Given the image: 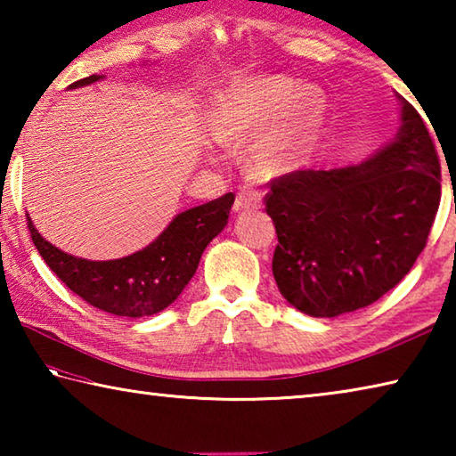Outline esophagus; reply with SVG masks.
I'll return each mask as SVG.
<instances>
[{
  "mask_svg": "<svg viewBox=\"0 0 456 456\" xmlns=\"http://www.w3.org/2000/svg\"><path fill=\"white\" fill-rule=\"evenodd\" d=\"M259 207H261V192L257 189L249 187V184H245V187H239L237 197H235V205H233L235 211L259 209Z\"/></svg>",
  "mask_w": 456,
  "mask_h": 456,
  "instance_id": "1",
  "label": "esophagus"
}]
</instances>
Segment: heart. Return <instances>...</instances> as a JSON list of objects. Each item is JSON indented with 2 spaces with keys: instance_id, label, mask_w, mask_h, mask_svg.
Instances as JSON below:
<instances>
[{
  "instance_id": "heart-1",
  "label": "heart",
  "mask_w": 456,
  "mask_h": 456,
  "mask_svg": "<svg viewBox=\"0 0 456 456\" xmlns=\"http://www.w3.org/2000/svg\"><path fill=\"white\" fill-rule=\"evenodd\" d=\"M283 107L284 118L262 134L266 122ZM322 108L320 90L302 88L296 92V82L281 76L257 78L243 84L221 108L213 130L217 141L229 146L243 144L260 132L262 134L256 135L245 152L247 168L257 176H275L289 171L302 159Z\"/></svg>"
}]
</instances>
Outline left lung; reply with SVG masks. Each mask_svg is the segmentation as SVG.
Here are the masks:
<instances>
[{
    "mask_svg": "<svg viewBox=\"0 0 456 456\" xmlns=\"http://www.w3.org/2000/svg\"><path fill=\"white\" fill-rule=\"evenodd\" d=\"M403 125L358 167L293 171L269 183L265 211L281 296L314 318L380 299L411 272L441 203V163L427 125L400 98Z\"/></svg>",
    "mask_w": 456,
    "mask_h": 456,
    "instance_id": "1",
    "label": "left lung"
}]
</instances>
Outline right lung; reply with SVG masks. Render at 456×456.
<instances>
[{
    "mask_svg": "<svg viewBox=\"0 0 456 456\" xmlns=\"http://www.w3.org/2000/svg\"><path fill=\"white\" fill-rule=\"evenodd\" d=\"M100 78L102 76L92 74L70 84V88L86 86ZM233 200V192H227L179 213L144 249L110 261L68 256L45 241L29 217L28 229L48 267L84 302L114 315L142 318L165 310L181 296L197 272L205 247L225 229Z\"/></svg>",
    "mask_w": 456,
    "mask_h": 456,
    "instance_id": "right-lung-1",
    "label": "right lung"
}]
</instances>
